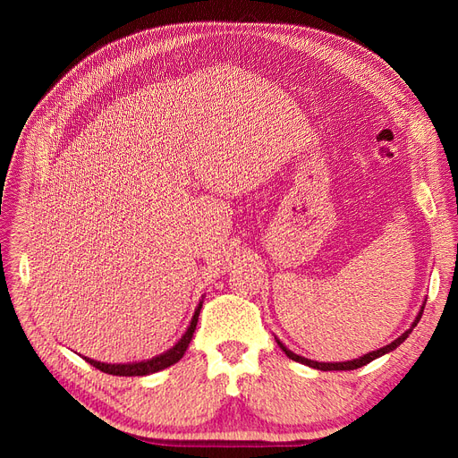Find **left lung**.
<instances>
[{"mask_svg":"<svg viewBox=\"0 0 458 458\" xmlns=\"http://www.w3.org/2000/svg\"><path fill=\"white\" fill-rule=\"evenodd\" d=\"M424 306H426V301L422 303V308H420V311H419L417 318H414V323L411 325V328H409V330H405L403 335H401L399 338H395L392 344L384 345V348H380V350H377V352H370V353H365L363 357L353 359V361H344V363H318V361H311V359L301 357V355H298V353H294V352H290V350L286 348V345H284L283 342H279V340H276V344L281 345V350L286 353V357H290V359H293V361H296V363L308 365V367H311V369H317V370H353V369H359V367H365L367 363L374 361V359H378V357H382V355H386V353L394 352V350L397 348V345L403 344V342L409 338V335L412 332V328L417 327V323L420 321L422 311H424Z\"/></svg>","mask_w":458,"mask_h":458,"instance_id":"left-lung-1","label":"left lung"}]
</instances>
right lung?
Instances as JSON below:
<instances>
[{"mask_svg":"<svg viewBox=\"0 0 458 458\" xmlns=\"http://www.w3.org/2000/svg\"><path fill=\"white\" fill-rule=\"evenodd\" d=\"M200 310H202V301L197 306L195 310V315H192L191 318V325L189 328L185 330V335L179 338V342L174 345V348H170L168 352H164L157 357L152 359H147V361H137V363H116V365H110V363H101V361H95V359H89V357H84L86 361L89 365H93L95 369H99L106 374H114V377H145V374H152V372H158L162 369H168L170 365L177 363L179 359L183 357V353L187 352L189 344L192 340V332H195L197 328V323H199V315H200Z\"/></svg>","mask_w":458,"mask_h":458,"instance_id":"obj_1","label":"right lung"}]
</instances>
